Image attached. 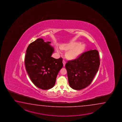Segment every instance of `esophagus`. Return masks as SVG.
I'll use <instances>...</instances> for the list:
<instances>
[{"instance_id": "34e87169", "label": "esophagus", "mask_w": 122, "mask_h": 122, "mask_svg": "<svg viewBox=\"0 0 122 122\" xmlns=\"http://www.w3.org/2000/svg\"><path fill=\"white\" fill-rule=\"evenodd\" d=\"M63 65H64V66H65V64H66V61H65V60H63Z\"/></svg>"}]
</instances>
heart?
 <instances>
[{"label":"heart","instance_id":"1","mask_svg":"<svg viewBox=\"0 0 122 122\" xmlns=\"http://www.w3.org/2000/svg\"><path fill=\"white\" fill-rule=\"evenodd\" d=\"M78 44V43L63 44L60 46V48L61 50H69L66 53L67 57L69 59H74L78 57L85 48V44ZM57 51L59 53H61V51L58 48H57Z\"/></svg>","mask_w":122,"mask_h":122}]
</instances>
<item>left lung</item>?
<instances>
[{"instance_id": "left-lung-1", "label": "left lung", "mask_w": 122, "mask_h": 122, "mask_svg": "<svg viewBox=\"0 0 122 122\" xmlns=\"http://www.w3.org/2000/svg\"><path fill=\"white\" fill-rule=\"evenodd\" d=\"M99 65V52L96 50L84 52L76 59L67 61L65 66L70 87L78 90L89 86Z\"/></svg>"}]
</instances>
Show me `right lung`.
<instances>
[{"mask_svg":"<svg viewBox=\"0 0 122 122\" xmlns=\"http://www.w3.org/2000/svg\"><path fill=\"white\" fill-rule=\"evenodd\" d=\"M38 38L29 45L25 57V65L29 77L34 85L43 90L55 86L57 74L63 66V59L51 57L54 51L50 45Z\"/></svg>","mask_w":122,"mask_h":122,"instance_id":"add662e5","label":"right lung"}]
</instances>
